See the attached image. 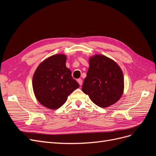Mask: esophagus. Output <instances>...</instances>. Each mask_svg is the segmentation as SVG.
<instances>
[{"label": "esophagus", "instance_id": "esophagus-1", "mask_svg": "<svg viewBox=\"0 0 156 156\" xmlns=\"http://www.w3.org/2000/svg\"><path fill=\"white\" fill-rule=\"evenodd\" d=\"M77 82H78V83L79 84V85L80 86H81L82 85V79H77Z\"/></svg>", "mask_w": 156, "mask_h": 156}]
</instances>
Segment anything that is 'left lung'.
Instances as JSON below:
<instances>
[{
	"label": "left lung",
	"mask_w": 156,
	"mask_h": 156,
	"mask_svg": "<svg viewBox=\"0 0 156 156\" xmlns=\"http://www.w3.org/2000/svg\"><path fill=\"white\" fill-rule=\"evenodd\" d=\"M89 66L82 86L83 92L100 107L115 104L122 97L124 89V79L120 67L103 55L90 56Z\"/></svg>",
	"instance_id": "left-lung-1"
}]
</instances>
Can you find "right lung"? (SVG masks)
Returning <instances> with one entry per match:
<instances>
[{
  "instance_id": "1",
  "label": "right lung",
  "mask_w": 156,
  "mask_h": 156,
  "mask_svg": "<svg viewBox=\"0 0 156 156\" xmlns=\"http://www.w3.org/2000/svg\"><path fill=\"white\" fill-rule=\"evenodd\" d=\"M66 59L64 54L52 55L42 61L33 75L32 88L37 100L49 109L60 108L79 87L66 66Z\"/></svg>"
}]
</instances>
